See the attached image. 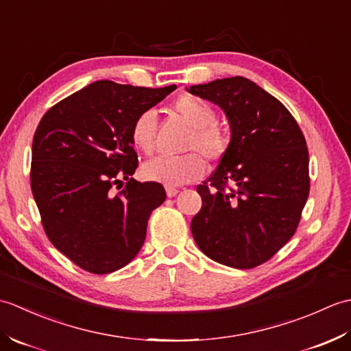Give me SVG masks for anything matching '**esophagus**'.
Returning a JSON list of instances; mask_svg holds the SVG:
<instances>
[{"label":"esophagus","mask_w":351,"mask_h":351,"mask_svg":"<svg viewBox=\"0 0 351 351\" xmlns=\"http://www.w3.org/2000/svg\"><path fill=\"white\" fill-rule=\"evenodd\" d=\"M178 189H175V187H166V193H167V197H175L176 195H178Z\"/></svg>","instance_id":"34e87169"}]
</instances>
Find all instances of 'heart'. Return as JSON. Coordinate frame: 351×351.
<instances>
[{"label":"heart","mask_w":351,"mask_h":351,"mask_svg":"<svg viewBox=\"0 0 351 351\" xmlns=\"http://www.w3.org/2000/svg\"><path fill=\"white\" fill-rule=\"evenodd\" d=\"M175 113L193 128L189 149H197L208 160H219L228 147V137L220 126L214 123V108L196 96L184 95L173 104ZM156 117L152 110L138 114L131 128L132 143L141 152L152 154L155 147ZM146 180L178 187L199 180L205 173V161L199 154L184 156H156L143 164Z\"/></svg>","instance_id":"heart-1"}]
</instances>
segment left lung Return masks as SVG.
I'll use <instances>...</instances> for the list:
<instances>
[{
	"instance_id": "8db88e82",
	"label": "left lung",
	"mask_w": 351,
	"mask_h": 351,
	"mask_svg": "<svg viewBox=\"0 0 351 351\" xmlns=\"http://www.w3.org/2000/svg\"><path fill=\"white\" fill-rule=\"evenodd\" d=\"M187 90L219 106L230 128L217 169L197 185L202 208L191 220L193 238L215 263L247 270L295 232L309 195L306 141L285 106L247 78Z\"/></svg>"
}]
</instances>
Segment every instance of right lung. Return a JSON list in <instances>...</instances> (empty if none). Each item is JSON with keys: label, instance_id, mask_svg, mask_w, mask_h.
<instances>
[{"label": "right lung", "instance_id": "1", "mask_svg": "<svg viewBox=\"0 0 351 351\" xmlns=\"http://www.w3.org/2000/svg\"><path fill=\"white\" fill-rule=\"evenodd\" d=\"M175 88L95 81L49 108L37 126L32 191L42 225L56 249L86 271L130 264L149 215L166 200L161 184L132 178L138 158L131 128Z\"/></svg>", "mask_w": 351, "mask_h": 351}]
</instances>
